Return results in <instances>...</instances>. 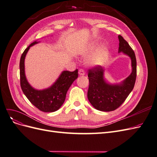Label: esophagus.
<instances>
[{
  "label": "esophagus",
  "instance_id": "esophagus-1",
  "mask_svg": "<svg viewBox=\"0 0 157 157\" xmlns=\"http://www.w3.org/2000/svg\"><path fill=\"white\" fill-rule=\"evenodd\" d=\"M78 74L80 75H85V72H84V70L83 69H80L78 70Z\"/></svg>",
  "mask_w": 157,
  "mask_h": 157
}]
</instances>
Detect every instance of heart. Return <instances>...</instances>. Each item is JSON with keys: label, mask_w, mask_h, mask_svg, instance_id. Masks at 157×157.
Segmentation results:
<instances>
[{"label": "heart", "mask_w": 157, "mask_h": 157, "mask_svg": "<svg viewBox=\"0 0 157 157\" xmlns=\"http://www.w3.org/2000/svg\"><path fill=\"white\" fill-rule=\"evenodd\" d=\"M94 50V47H88L84 48L81 52V54L83 56H88ZM108 58V50L105 47H101L96 50L94 53L89 57L88 62L92 65H101L107 61Z\"/></svg>", "instance_id": "b5f03b06"}]
</instances>
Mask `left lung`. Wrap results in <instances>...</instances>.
Instances as JSON below:
<instances>
[{
    "instance_id": "8db88e82",
    "label": "left lung",
    "mask_w": 157,
    "mask_h": 157,
    "mask_svg": "<svg viewBox=\"0 0 157 157\" xmlns=\"http://www.w3.org/2000/svg\"><path fill=\"white\" fill-rule=\"evenodd\" d=\"M118 52L130 57L132 72L121 84H109L103 78L104 69L100 65L88 69L89 87L88 99L92 106L101 111H112L119 107L126 100L134 87L136 75V58L134 50L123 39L118 35Z\"/></svg>"
}]
</instances>
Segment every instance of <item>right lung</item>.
<instances>
[{
	"mask_svg": "<svg viewBox=\"0 0 157 157\" xmlns=\"http://www.w3.org/2000/svg\"><path fill=\"white\" fill-rule=\"evenodd\" d=\"M38 43L35 41L24 50L20 62V85L22 91L29 101L40 111L43 112H54L61 107L65 101L71 85L78 78V69L71 72L63 71L58 80L48 88L37 90L31 86L28 83L25 75L24 61L25 56L30 47Z\"/></svg>",
	"mask_w": 157,
	"mask_h": 157,
	"instance_id": "add662e5",
	"label": "right lung"
}]
</instances>
